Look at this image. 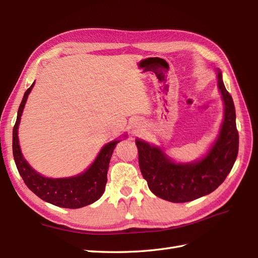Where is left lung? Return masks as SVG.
<instances>
[{
  "mask_svg": "<svg viewBox=\"0 0 258 258\" xmlns=\"http://www.w3.org/2000/svg\"><path fill=\"white\" fill-rule=\"evenodd\" d=\"M218 88L225 103L221 134L212 150L201 161L175 165L158 147L137 140L139 166L156 196L171 202H187L214 191L229 174L239 150L235 104L218 72Z\"/></svg>",
  "mask_w": 258,
  "mask_h": 258,
  "instance_id": "obj_1",
  "label": "left lung"
}]
</instances>
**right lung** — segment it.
I'll list each match as a JSON object with an SVG mask.
<instances>
[{
  "label": "right lung",
  "instance_id": "obj_1",
  "mask_svg": "<svg viewBox=\"0 0 258 258\" xmlns=\"http://www.w3.org/2000/svg\"><path fill=\"white\" fill-rule=\"evenodd\" d=\"M34 86H30L23 95L16 123L13 129V155L23 182L37 197L49 204L68 209H79L97 201L104 191L107 182V170L114 148L118 141L106 144L96 161L85 173L69 178H48L36 173L22 157L18 141V124L28 95Z\"/></svg>",
  "mask_w": 258,
  "mask_h": 258
}]
</instances>
